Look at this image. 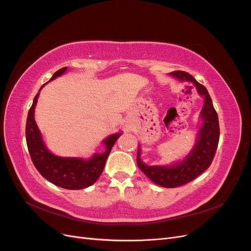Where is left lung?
<instances>
[{
  "mask_svg": "<svg viewBox=\"0 0 251 251\" xmlns=\"http://www.w3.org/2000/svg\"><path fill=\"white\" fill-rule=\"evenodd\" d=\"M169 75L180 81L193 83L198 95L204 98V104L199 115L201 123L195 143L188 154L181 160L166 165H148L141 160V148L138 144L137 164L139 169L155 184L173 188L188 183L208 169L217 151L220 128L217 112L206 88L187 72L175 71Z\"/></svg>",
  "mask_w": 251,
  "mask_h": 251,
  "instance_id": "obj_1",
  "label": "left lung"
}]
</instances>
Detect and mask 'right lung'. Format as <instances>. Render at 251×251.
Returning <instances> with one entry per match:
<instances>
[{
    "mask_svg": "<svg viewBox=\"0 0 251 251\" xmlns=\"http://www.w3.org/2000/svg\"><path fill=\"white\" fill-rule=\"evenodd\" d=\"M67 71V67L56 71L49 81L62 76ZM45 85L41 87L40 91ZM40 91L34 97L26 121L27 147L34 166L45 179L56 186L66 189H82L91 186L100 178L110 151L123 132L112 134L103 139L101 143L104 146V151L102 153H94L89 159L62 157L53 154L45 144L42 133L34 119V110Z\"/></svg>",
    "mask_w": 251,
    "mask_h": 251,
    "instance_id": "obj_1",
    "label": "right lung"
}]
</instances>
